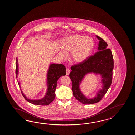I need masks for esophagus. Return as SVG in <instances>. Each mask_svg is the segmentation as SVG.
<instances>
[{"mask_svg":"<svg viewBox=\"0 0 135 135\" xmlns=\"http://www.w3.org/2000/svg\"><path fill=\"white\" fill-rule=\"evenodd\" d=\"M70 69H66V75H69V73H70Z\"/></svg>","mask_w":135,"mask_h":135,"instance_id":"esophagus-1","label":"esophagus"}]
</instances>
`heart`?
Instances as JSON below:
<instances>
[{"instance_id": "1", "label": "heart", "mask_w": 135, "mask_h": 135, "mask_svg": "<svg viewBox=\"0 0 135 135\" xmlns=\"http://www.w3.org/2000/svg\"><path fill=\"white\" fill-rule=\"evenodd\" d=\"M94 48V42L91 38L79 34L72 35L64 37L61 43L62 51L57 52L58 57L66 60L70 53L72 61L75 63H83L91 55Z\"/></svg>"}]
</instances>
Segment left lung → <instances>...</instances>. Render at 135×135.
Listing matches in <instances>:
<instances>
[{
	"mask_svg": "<svg viewBox=\"0 0 135 135\" xmlns=\"http://www.w3.org/2000/svg\"><path fill=\"white\" fill-rule=\"evenodd\" d=\"M99 40L98 51L88 58L83 63L73 65L69 77L72 83V91L75 98L81 103L92 104L98 103L106 94L112 83V71L114 61L110 49H107L108 44L102 38L96 36ZM93 72L102 75L103 83V89L97 93V96L89 99L80 91L79 85L83 78L87 74Z\"/></svg>",
	"mask_w": 135,
	"mask_h": 135,
	"instance_id": "1",
	"label": "left lung"
}]
</instances>
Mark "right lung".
Listing matches in <instances>:
<instances>
[{
	"instance_id": "right-lung-1",
	"label": "right lung",
	"mask_w": 135,
	"mask_h": 135,
	"mask_svg": "<svg viewBox=\"0 0 135 135\" xmlns=\"http://www.w3.org/2000/svg\"><path fill=\"white\" fill-rule=\"evenodd\" d=\"M16 76L17 78L18 74V63L17 57L16 58ZM66 74V67L61 64H52L50 65L47 72V91L45 97L38 100H31L26 97L21 90L22 94L26 100L29 103L37 105L46 106L51 103L54 100L55 97V90L57 86V82L59 78ZM18 84L20 87V84L18 81Z\"/></svg>"
}]
</instances>
